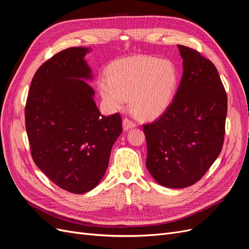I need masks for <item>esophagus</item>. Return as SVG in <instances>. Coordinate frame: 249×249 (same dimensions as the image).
Listing matches in <instances>:
<instances>
[{
    "label": "esophagus",
    "instance_id": "1",
    "mask_svg": "<svg viewBox=\"0 0 249 249\" xmlns=\"http://www.w3.org/2000/svg\"><path fill=\"white\" fill-rule=\"evenodd\" d=\"M136 125H137L136 123L132 122V120L129 119V118H124V122H123V126H124V131L133 129V127H135Z\"/></svg>",
    "mask_w": 249,
    "mask_h": 249
}]
</instances>
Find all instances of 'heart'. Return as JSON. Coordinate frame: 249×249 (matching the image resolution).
Masks as SVG:
<instances>
[{
	"label": "heart",
	"instance_id": "heart-1",
	"mask_svg": "<svg viewBox=\"0 0 249 249\" xmlns=\"http://www.w3.org/2000/svg\"><path fill=\"white\" fill-rule=\"evenodd\" d=\"M178 79V71L170 60L133 56L113 62L107 71V81H101L99 87L110 108L122 109L129 99L135 114L153 119L169 107Z\"/></svg>",
	"mask_w": 249,
	"mask_h": 249
}]
</instances>
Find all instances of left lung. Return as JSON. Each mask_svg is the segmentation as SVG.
Here are the masks:
<instances>
[{
  "label": "left lung",
  "instance_id": "left-lung-1",
  "mask_svg": "<svg viewBox=\"0 0 249 249\" xmlns=\"http://www.w3.org/2000/svg\"><path fill=\"white\" fill-rule=\"evenodd\" d=\"M178 48L184 71L175 99L154 123L143 124L146 167L167 188L189 187L205 176L222 149L228 112L215 65L197 51Z\"/></svg>",
  "mask_w": 249,
  "mask_h": 249
}]
</instances>
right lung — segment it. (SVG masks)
<instances>
[{
	"mask_svg": "<svg viewBox=\"0 0 249 249\" xmlns=\"http://www.w3.org/2000/svg\"><path fill=\"white\" fill-rule=\"evenodd\" d=\"M88 48H70L44 62L30 86L26 130L35 164L52 182L82 194L99 185L111 149L123 132L122 117L101 114L85 55Z\"/></svg>",
	"mask_w": 249,
	"mask_h": 249,
	"instance_id": "right-lung-1",
	"label": "right lung"
}]
</instances>
